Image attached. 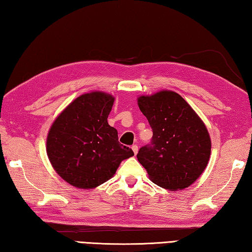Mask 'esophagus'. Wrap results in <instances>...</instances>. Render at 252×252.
Returning a JSON list of instances; mask_svg holds the SVG:
<instances>
[{
	"label": "esophagus",
	"instance_id": "esophagus-1",
	"mask_svg": "<svg viewBox=\"0 0 252 252\" xmlns=\"http://www.w3.org/2000/svg\"><path fill=\"white\" fill-rule=\"evenodd\" d=\"M132 151H133V153L136 155L138 153V146L137 145H133L132 146Z\"/></svg>",
	"mask_w": 252,
	"mask_h": 252
}]
</instances>
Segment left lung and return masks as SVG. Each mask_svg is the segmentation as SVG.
<instances>
[{
	"instance_id": "8db88e82",
	"label": "left lung",
	"mask_w": 252,
	"mask_h": 252,
	"mask_svg": "<svg viewBox=\"0 0 252 252\" xmlns=\"http://www.w3.org/2000/svg\"><path fill=\"white\" fill-rule=\"evenodd\" d=\"M153 129L152 146L136 155L149 179L169 190L189 187L207 168L211 138L207 126L180 94L161 90L137 97Z\"/></svg>"
}]
</instances>
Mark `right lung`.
I'll use <instances>...</instances> for the list:
<instances>
[{
	"label": "right lung",
	"mask_w": 252,
	"mask_h": 252,
	"mask_svg": "<svg viewBox=\"0 0 252 252\" xmlns=\"http://www.w3.org/2000/svg\"><path fill=\"white\" fill-rule=\"evenodd\" d=\"M115 97L101 91L80 95L52 123L46 154L56 173L67 183L92 189L115 175L122 160L134 156L118 141L108 125Z\"/></svg>",
	"instance_id": "1"
}]
</instances>
